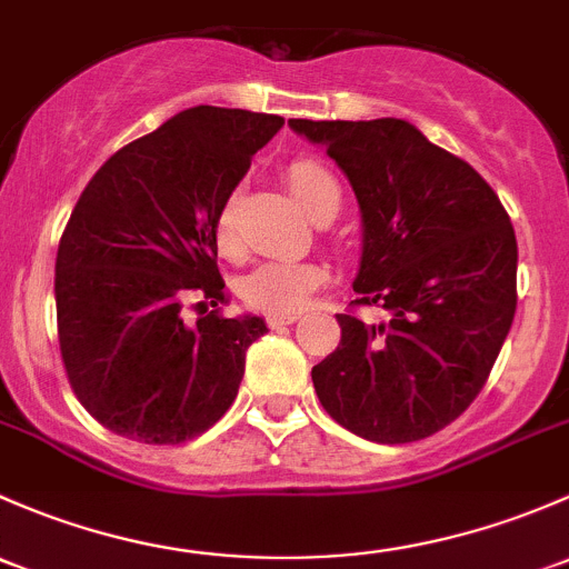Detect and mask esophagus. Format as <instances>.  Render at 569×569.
I'll list each match as a JSON object with an SVG mask.
<instances>
[{
	"mask_svg": "<svg viewBox=\"0 0 569 569\" xmlns=\"http://www.w3.org/2000/svg\"><path fill=\"white\" fill-rule=\"evenodd\" d=\"M296 320H298L296 312H290V315H268V326H271V328L290 326V323H296Z\"/></svg>",
	"mask_w": 569,
	"mask_h": 569,
	"instance_id": "1",
	"label": "esophagus"
}]
</instances>
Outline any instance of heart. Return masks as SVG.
<instances>
[{
  "mask_svg": "<svg viewBox=\"0 0 569 569\" xmlns=\"http://www.w3.org/2000/svg\"><path fill=\"white\" fill-rule=\"evenodd\" d=\"M284 180L296 202L309 216L323 208H339V180L326 163L315 158H296L284 167ZM216 241L221 249L236 246V199H224L216 213ZM326 282V268L318 262L301 260H266L241 279V298L251 309L268 315L298 312L315 290Z\"/></svg>",
  "mask_w": 569,
  "mask_h": 569,
  "instance_id": "heart-1",
  "label": "heart"
}]
</instances>
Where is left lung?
Segmentation results:
<instances>
[{
    "mask_svg": "<svg viewBox=\"0 0 569 569\" xmlns=\"http://www.w3.org/2000/svg\"><path fill=\"white\" fill-rule=\"evenodd\" d=\"M326 148L361 213L356 303L386 323L337 315L342 339L312 367L333 419L375 443L443 430L473 402L512 326L518 241L503 204L462 158L397 117L290 120Z\"/></svg>",
    "mask_w": 569,
    "mask_h": 569,
    "instance_id": "obj_1",
    "label": "left lung"
}]
</instances>
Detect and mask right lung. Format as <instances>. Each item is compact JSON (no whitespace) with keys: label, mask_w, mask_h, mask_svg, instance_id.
Wrapping results in <instances>:
<instances>
[{"label":"right lung","mask_w":569,"mask_h":569,"mask_svg":"<svg viewBox=\"0 0 569 569\" xmlns=\"http://www.w3.org/2000/svg\"><path fill=\"white\" fill-rule=\"evenodd\" d=\"M282 126L191 107L117 150L81 191L57 249V328L76 397L117 436L183 443L236 400L266 320L186 323L183 303L224 301L216 213Z\"/></svg>","instance_id":"1"}]
</instances>
